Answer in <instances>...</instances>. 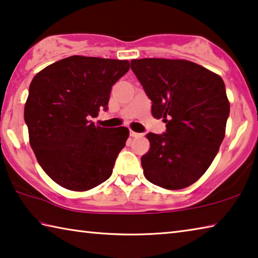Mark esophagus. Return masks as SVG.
I'll return each mask as SVG.
<instances>
[{
  "label": "esophagus",
  "instance_id": "1",
  "mask_svg": "<svg viewBox=\"0 0 258 258\" xmlns=\"http://www.w3.org/2000/svg\"><path fill=\"white\" fill-rule=\"evenodd\" d=\"M130 135H131V137H132V138H138V137H140V135H141V134L137 133V132H133V131H130Z\"/></svg>",
  "mask_w": 258,
  "mask_h": 258
}]
</instances>
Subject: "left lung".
Masks as SVG:
<instances>
[{
    "instance_id": "left-lung-1",
    "label": "left lung",
    "mask_w": 258,
    "mask_h": 258,
    "mask_svg": "<svg viewBox=\"0 0 258 258\" xmlns=\"http://www.w3.org/2000/svg\"><path fill=\"white\" fill-rule=\"evenodd\" d=\"M131 69L151 100L155 118L166 132L148 133L150 150L143 174L164 189L195 183L215 158L225 135L230 103L222 78L187 60L134 59Z\"/></svg>"
}]
</instances>
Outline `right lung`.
<instances>
[{
	"instance_id": "1",
	"label": "right lung",
	"mask_w": 258,
	"mask_h": 258,
	"mask_svg": "<svg viewBox=\"0 0 258 258\" xmlns=\"http://www.w3.org/2000/svg\"><path fill=\"white\" fill-rule=\"evenodd\" d=\"M130 69L127 60L73 55L33 78L25 104L30 147L47 175L73 191L108 180L130 132L95 126L108 110L111 86Z\"/></svg>"
}]
</instances>
